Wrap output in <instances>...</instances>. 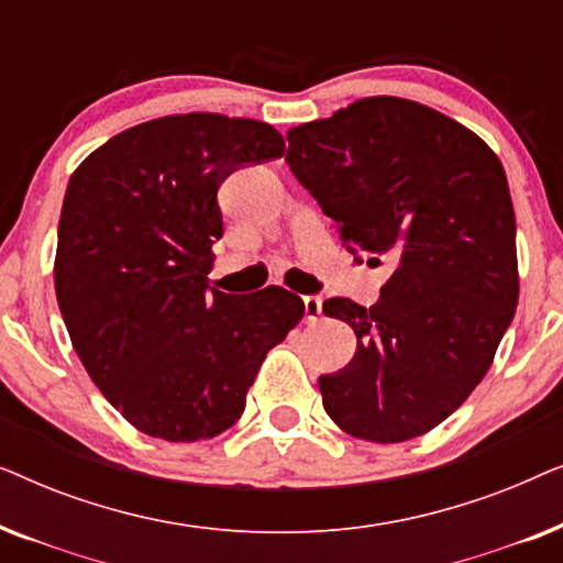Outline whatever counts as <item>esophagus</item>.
<instances>
[{"mask_svg": "<svg viewBox=\"0 0 563 563\" xmlns=\"http://www.w3.org/2000/svg\"><path fill=\"white\" fill-rule=\"evenodd\" d=\"M302 302H305V318L310 322L318 320L322 314V299L320 297H305Z\"/></svg>", "mask_w": 563, "mask_h": 563, "instance_id": "esophagus-1", "label": "esophagus"}]
</instances>
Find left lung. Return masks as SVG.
Masks as SVG:
<instances>
[{
    "instance_id": "obj_1",
    "label": "left lung",
    "mask_w": 563,
    "mask_h": 563,
    "mask_svg": "<svg viewBox=\"0 0 563 563\" xmlns=\"http://www.w3.org/2000/svg\"><path fill=\"white\" fill-rule=\"evenodd\" d=\"M287 164L345 249L391 276L374 307L322 302L358 338L320 376L322 407L372 443L418 438L489 372L518 307L515 210L505 168L479 135L402 97H366L287 130Z\"/></svg>"
}]
</instances>
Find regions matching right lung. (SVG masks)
<instances>
[{"label":"right lung","instance_id":"obj_1","mask_svg":"<svg viewBox=\"0 0 563 563\" xmlns=\"http://www.w3.org/2000/svg\"><path fill=\"white\" fill-rule=\"evenodd\" d=\"M282 153L261 120L166 114L110 137L68 179L60 314L91 382L145 435L195 443L228 430L266 353L302 320L287 289L230 297L207 279L220 184Z\"/></svg>","mask_w":563,"mask_h":563}]
</instances>
